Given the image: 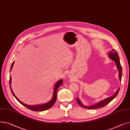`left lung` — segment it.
I'll use <instances>...</instances> for the list:
<instances>
[{
    "mask_svg": "<svg viewBox=\"0 0 130 130\" xmlns=\"http://www.w3.org/2000/svg\"><path fill=\"white\" fill-rule=\"evenodd\" d=\"M108 56H109V58L111 59L112 60H113V61L115 62V63L116 64L117 68L118 69V71H119V78L120 81H121V78H122V67L121 66V63L120 62V59H119V57L118 53L115 49H113L112 50V51L108 53ZM119 90H120V88L117 90L116 93H114V95H113L112 96L106 98V99H104V100H103L100 102H99L98 103H96L93 105H92L86 106V105H83L78 98H77V101L79 105H80L81 106H82V107H83L84 108H86V109H93L101 108V107H103V106L106 105V104H108L111 101H112L113 99L115 98L117 96V95H118V94L119 92Z\"/></svg>",
    "mask_w": 130,
    "mask_h": 130,
    "instance_id": "8db88e82",
    "label": "left lung"
}]
</instances>
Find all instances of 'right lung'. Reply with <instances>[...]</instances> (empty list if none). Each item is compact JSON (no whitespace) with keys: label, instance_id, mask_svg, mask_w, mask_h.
<instances>
[{"label":"right lung","instance_id":"add662e5","mask_svg":"<svg viewBox=\"0 0 130 130\" xmlns=\"http://www.w3.org/2000/svg\"><path fill=\"white\" fill-rule=\"evenodd\" d=\"M14 61H13L11 66V68H10V71L11 70V69H12V67L13 66ZM11 76H10V81H9V84H10V89L11 91V92L13 94V95L15 97L17 101L21 103L22 105L25 106V107L27 108L28 109H29V110H31L32 111H44V110H47L50 108H51L52 106L53 105V104H55L56 99H57V90L58 88L62 85L63 83V80L61 79L59 80H58V81L56 82V83H55V85L54 86V88H53V95H52V97L51 100L50 101H49V102L45 103H43V104H37V105H28L26 104H25L24 103L22 102L21 101H20L19 99L17 98V97L16 96V95L14 94V93H13V91L12 90V88L11 87Z\"/></svg>","mask_w":130,"mask_h":130}]
</instances>
